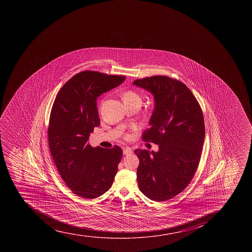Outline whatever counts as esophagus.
<instances>
[{
    "mask_svg": "<svg viewBox=\"0 0 252 252\" xmlns=\"http://www.w3.org/2000/svg\"><path fill=\"white\" fill-rule=\"evenodd\" d=\"M132 150L130 148H126L123 150V155H130V154H132Z\"/></svg>",
    "mask_w": 252,
    "mask_h": 252,
    "instance_id": "34e87169",
    "label": "esophagus"
}]
</instances>
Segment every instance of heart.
I'll return each instance as SVG.
<instances>
[{"mask_svg":"<svg viewBox=\"0 0 252 252\" xmlns=\"http://www.w3.org/2000/svg\"><path fill=\"white\" fill-rule=\"evenodd\" d=\"M123 99H140V97L136 93L127 91L123 94Z\"/></svg>","mask_w":252,"mask_h":252,"instance_id":"heart-1","label":"heart"}]
</instances>
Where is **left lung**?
<instances>
[{"instance_id":"1","label":"left lung","mask_w":252,"mask_h":252,"mask_svg":"<svg viewBox=\"0 0 252 252\" xmlns=\"http://www.w3.org/2000/svg\"><path fill=\"white\" fill-rule=\"evenodd\" d=\"M133 85L151 93L155 107L142 139L158 145V152L135 150L139 189L155 201H164L188 186L199 165L204 140V116L191 91L162 75Z\"/></svg>"}]
</instances>
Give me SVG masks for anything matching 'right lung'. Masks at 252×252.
Listing matches in <instances>:
<instances>
[{
  "instance_id": "obj_1",
  "label": "right lung",
  "mask_w": 252,
  "mask_h": 252,
  "mask_svg": "<svg viewBox=\"0 0 252 252\" xmlns=\"http://www.w3.org/2000/svg\"><path fill=\"white\" fill-rule=\"evenodd\" d=\"M125 79L85 70L63 85L53 103L48 127L51 154L61 177L79 196L97 198L114 181L122 149L93 148L88 140L100 124L97 97Z\"/></svg>"
}]
</instances>
